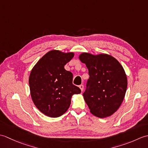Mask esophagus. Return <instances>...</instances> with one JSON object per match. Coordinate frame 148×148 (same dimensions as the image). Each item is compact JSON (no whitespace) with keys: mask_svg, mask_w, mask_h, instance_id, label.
<instances>
[{"mask_svg":"<svg viewBox=\"0 0 148 148\" xmlns=\"http://www.w3.org/2000/svg\"><path fill=\"white\" fill-rule=\"evenodd\" d=\"M79 88L81 89V92H83V89H84V86L83 85V84H81V85H79Z\"/></svg>","mask_w":148,"mask_h":148,"instance_id":"1","label":"esophagus"}]
</instances>
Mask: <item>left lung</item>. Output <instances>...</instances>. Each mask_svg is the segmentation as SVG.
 <instances>
[{
  "instance_id": "obj_1",
  "label": "left lung",
  "mask_w": 148,
  "mask_h": 148,
  "mask_svg": "<svg viewBox=\"0 0 148 148\" xmlns=\"http://www.w3.org/2000/svg\"><path fill=\"white\" fill-rule=\"evenodd\" d=\"M79 58L88 69L90 77L83 97L91 113L99 118L111 116L120 107L126 93L124 69L115 58L104 53H83Z\"/></svg>"
}]
</instances>
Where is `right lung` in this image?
<instances>
[{
    "label": "right lung",
    "mask_w": 148,
    "mask_h": 148,
    "mask_svg": "<svg viewBox=\"0 0 148 148\" xmlns=\"http://www.w3.org/2000/svg\"><path fill=\"white\" fill-rule=\"evenodd\" d=\"M73 52H48L31 71L29 86L32 101L46 116L57 118L67 111L72 96L81 90L72 84L73 75L64 66L74 57Z\"/></svg>",
    "instance_id": "right-lung-1"
}]
</instances>
